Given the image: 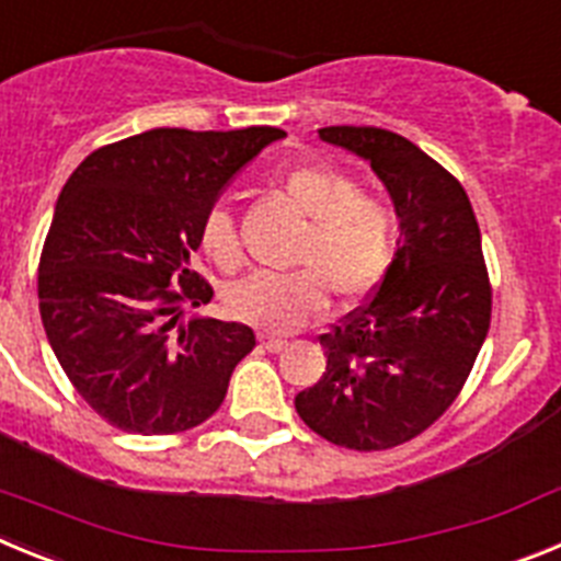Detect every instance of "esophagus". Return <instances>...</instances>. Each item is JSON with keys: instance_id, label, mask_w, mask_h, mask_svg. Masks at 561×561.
Segmentation results:
<instances>
[{"instance_id": "34e87169", "label": "esophagus", "mask_w": 561, "mask_h": 561, "mask_svg": "<svg viewBox=\"0 0 561 561\" xmlns=\"http://www.w3.org/2000/svg\"><path fill=\"white\" fill-rule=\"evenodd\" d=\"M261 345H264V348L270 351V354H280V351H284L286 345H289V342H286V340H280V336L261 334Z\"/></svg>"}]
</instances>
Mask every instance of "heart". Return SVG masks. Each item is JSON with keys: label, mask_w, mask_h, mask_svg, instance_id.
<instances>
[{"label": "heart", "mask_w": 561, "mask_h": 561, "mask_svg": "<svg viewBox=\"0 0 561 561\" xmlns=\"http://www.w3.org/2000/svg\"><path fill=\"white\" fill-rule=\"evenodd\" d=\"M277 187L300 216L309 219L291 275H250L227 291V309L255 329L289 334L320 314L329 289L340 300L368 295L388 272L396 247V216L388 205L329 165H297ZM202 247L225 272L241 266L236 225L225 207H213L202 221Z\"/></svg>", "instance_id": "obj_1"}]
</instances>
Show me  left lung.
<instances>
[{"instance_id": "obj_1", "label": "left lung", "mask_w": 561, "mask_h": 561, "mask_svg": "<svg viewBox=\"0 0 561 561\" xmlns=\"http://www.w3.org/2000/svg\"><path fill=\"white\" fill-rule=\"evenodd\" d=\"M320 140L370 165L399 221L393 261L359 311L320 336L325 374L297 415L336 447H399L455 401L492 317L469 196L427 153L385 128L329 126Z\"/></svg>"}]
</instances>
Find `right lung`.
<instances>
[{
	"instance_id": "1",
	"label": "right lung",
	"mask_w": 561,
	"mask_h": 561,
	"mask_svg": "<svg viewBox=\"0 0 561 561\" xmlns=\"http://www.w3.org/2000/svg\"><path fill=\"white\" fill-rule=\"evenodd\" d=\"M280 128H151L98 148L56 202L38 264L49 348L89 408L140 435L185 433L225 401L255 345L244 323L187 317L202 221Z\"/></svg>"
}]
</instances>
